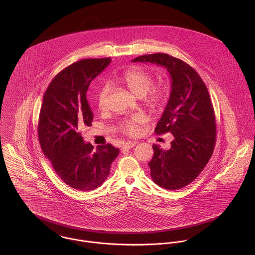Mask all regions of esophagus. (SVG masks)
Masks as SVG:
<instances>
[{
	"label": "esophagus",
	"instance_id": "esophagus-1",
	"mask_svg": "<svg viewBox=\"0 0 255 255\" xmlns=\"http://www.w3.org/2000/svg\"><path fill=\"white\" fill-rule=\"evenodd\" d=\"M136 143H137V142H135V141H128V142H126V143L123 144V148H124V149H125V148L130 149V148H132L133 146L136 145Z\"/></svg>",
	"mask_w": 255,
	"mask_h": 255
}]
</instances>
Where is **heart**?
<instances>
[{
	"label": "heart",
	"mask_w": 255,
	"mask_h": 255,
	"mask_svg": "<svg viewBox=\"0 0 255 255\" xmlns=\"http://www.w3.org/2000/svg\"><path fill=\"white\" fill-rule=\"evenodd\" d=\"M118 80L124 83L129 91L138 98H143L146 105L152 111H159L161 109L169 95V90L164 85L153 86L154 78L152 74L144 69L139 67H131L122 73ZM110 87L108 84H104L97 94V105L100 110L107 108ZM143 122V118L136 116L126 121L122 129L124 132L133 135L138 130V126Z\"/></svg>",
	"instance_id": "1"
}]
</instances>
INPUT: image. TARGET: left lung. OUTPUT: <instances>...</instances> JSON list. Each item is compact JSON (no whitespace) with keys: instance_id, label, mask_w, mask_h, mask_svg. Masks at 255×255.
I'll return each instance as SVG.
<instances>
[{"instance_id":"obj_1","label":"left lung","mask_w":255,"mask_h":255,"mask_svg":"<svg viewBox=\"0 0 255 255\" xmlns=\"http://www.w3.org/2000/svg\"><path fill=\"white\" fill-rule=\"evenodd\" d=\"M131 62L156 64L170 73V98L155 132H171L174 140L168 150L153 144L154 155L148 165L156 184L180 189L198 177L214 151L216 123L209 92L194 69L168 54L143 55Z\"/></svg>"}]
</instances>
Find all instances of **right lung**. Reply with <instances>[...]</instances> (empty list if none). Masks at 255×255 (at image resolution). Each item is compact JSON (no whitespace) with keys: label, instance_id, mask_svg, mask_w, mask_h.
Wrapping results in <instances>:
<instances>
[{"label":"right lung","instance_id":"obj_1","mask_svg":"<svg viewBox=\"0 0 255 255\" xmlns=\"http://www.w3.org/2000/svg\"><path fill=\"white\" fill-rule=\"evenodd\" d=\"M110 63V58H104L72 64L53 78L43 97L38 122L40 145L57 175L74 189L88 191L100 186L120 152L109 143L94 149L80 133L93 121L86 99L89 84Z\"/></svg>","mask_w":255,"mask_h":255}]
</instances>
